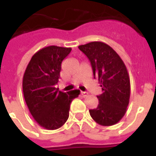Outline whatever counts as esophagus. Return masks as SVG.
<instances>
[{"label": "esophagus", "mask_w": 156, "mask_h": 156, "mask_svg": "<svg viewBox=\"0 0 156 156\" xmlns=\"http://www.w3.org/2000/svg\"><path fill=\"white\" fill-rule=\"evenodd\" d=\"M81 94H82V96H83V97H87V96H88V93H87V92H81Z\"/></svg>", "instance_id": "34e87169"}]
</instances>
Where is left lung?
I'll list each match as a JSON object with an SVG mask.
<instances>
[{
	"mask_svg": "<svg viewBox=\"0 0 156 156\" xmlns=\"http://www.w3.org/2000/svg\"><path fill=\"white\" fill-rule=\"evenodd\" d=\"M91 62L94 78L102 94L98 107L89 110L93 119L103 126L117 124L126 113L130 97V82L126 66L113 48L102 41L78 46Z\"/></svg>",
	"mask_w": 156,
	"mask_h": 156,
	"instance_id": "left-lung-1",
	"label": "left lung"
}]
</instances>
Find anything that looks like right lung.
<instances>
[{
    "instance_id": "1",
    "label": "right lung",
    "mask_w": 156,
    "mask_h": 156,
    "mask_svg": "<svg viewBox=\"0 0 156 156\" xmlns=\"http://www.w3.org/2000/svg\"><path fill=\"white\" fill-rule=\"evenodd\" d=\"M71 48L49 46L32 56L23 76L22 89L26 104L37 124L46 129H57L68 120L70 104L80 91H59L61 64Z\"/></svg>"
}]
</instances>
